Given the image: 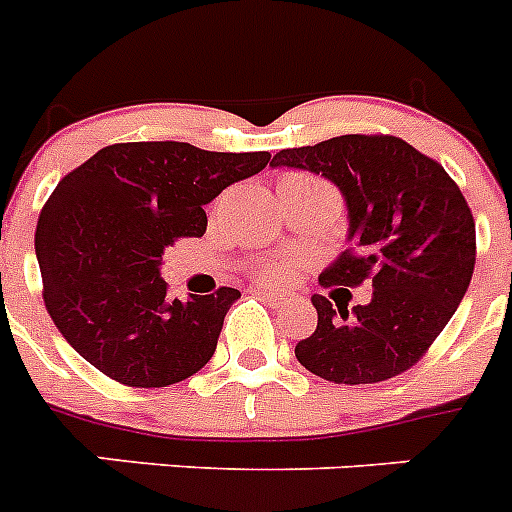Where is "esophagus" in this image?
<instances>
[{"instance_id":"esophagus-1","label":"esophagus","mask_w":512,"mask_h":512,"mask_svg":"<svg viewBox=\"0 0 512 512\" xmlns=\"http://www.w3.org/2000/svg\"><path fill=\"white\" fill-rule=\"evenodd\" d=\"M252 293H257V296H262V299H268V301H273V304H278V306H283V304H288V296H283V293H278V291H270V288H262V286H255L252 288Z\"/></svg>"}]
</instances>
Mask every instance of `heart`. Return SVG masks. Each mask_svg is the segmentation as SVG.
<instances>
[{
    "label": "heart",
    "mask_w": 512,
    "mask_h": 512,
    "mask_svg": "<svg viewBox=\"0 0 512 512\" xmlns=\"http://www.w3.org/2000/svg\"><path fill=\"white\" fill-rule=\"evenodd\" d=\"M283 268L281 265H270V268H265V275H270V278H275V275H281Z\"/></svg>",
    "instance_id": "obj_1"
}]
</instances>
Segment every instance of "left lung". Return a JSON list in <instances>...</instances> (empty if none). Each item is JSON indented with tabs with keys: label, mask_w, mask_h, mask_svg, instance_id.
<instances>
[{
	"label": "left lung",
	"mask_w": 512,
	"mask_h": 512,
	"mask_svg": "<svg viewBox=\"0 0 512 512\" xmlns=\"http://www.w3.org/2000/svg\"><path fill=\"white\" fill-rule=\"evenodd\" d=\"M270 167L322 175L348 211L350 250L322 270L324 286L371 281L353 306L311 296L317 330L296 358L335 384H376L407 371L459 309L474 273L477 231L459 185L397 136H335L278 151Z\"/></svg>",
	"instance_id": "obj_1"
}]
</instances>
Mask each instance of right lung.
I'll return each instance as SVG.
<instances>
[{
  "mask_svg": "<svg viewBox=\"0 0 512 512\" xmlns=\"http://www.w3.org/2000/svg\"><path fill=\"white\" fill-rule=\"evenodd\" d=\"M268 162V151L131 141L105 146L56 185L35 257L48 314L84 361L144 389L177 384L211 361L242 293L224 286L167 299L162 255L177 237H203V206Z\"/></svg>",
  "mask_w": 512,
  "mask_h": 512,
  "instance_id": "right-lung-1",
  "label": "right lung"
}]
</instances>
